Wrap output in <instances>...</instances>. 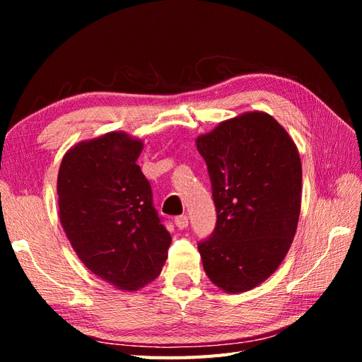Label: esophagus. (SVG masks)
<instances>
[{
    "mask_svg": "<svg viewBox=\"0 0 362 362\" xmlns=\"http://www.w3.org/2000/svg\"><path fill=\"white\" fill-rule=\"evenodd\" d=\"M174 222H175V226L179 227L180 230L187 228L188 227V216H187V214H182V216H177Z\"/></svg>",
    "mask_w": 362,
    "mask_h": 362,
    "instance_id": "1",
    "label": "esophagus"
}]
</instances>
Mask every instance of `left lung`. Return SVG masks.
<instances>
[{"instance_id": "left-lung-1", "label": "left lung", "mask_w": 362, "mask_h": 362, "mask_svg": "<svg viewBox=\"0 0 362 362\" xmlns=\"http://www.w3.org/2000/svg\"><path fill=\"white\" fill-rule=\"evenodd\" d=\"M209 166L216 228L199 244L205 274L228 294L271 276L294 241L302 204V161L279 121L244 112L196 138Z\"/></svg>"}]
</instances>
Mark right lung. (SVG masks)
Returning <instances> with one entry per match:
<instances>
[{"instance_id": "obj_1", "label": "right lung", "mask_w": 362, "mask_h": 362, "mask_svg": "<svg viewBox=\"0 0 362 362\" xmlns=\"http://www.w3.org/2000/svg\"><path fill=\"white\" fill-rule=\"evenodd\" d=\"M143 146L122 130L83 140L65 152L57 175L59 219L76 255L126 292L157 279L173 241L136 165Z\"/></svg>"}]
</instances>
